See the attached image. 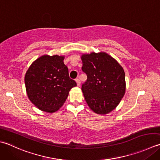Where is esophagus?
Returning a JSON list of instances; mask_svg holds the SVG:
<instances>
[{"label": "esophagus", "instance_id": "esophagus-1", "mask_svg": "<svg viewBox=\"0 0 160 160\" xmlns=\"http://www.w3.org/2000/svg\"><path fill=\"white\" fill-rule=\"evenodd\" d=\"M75 81H76V82H77V86H80V83H81L80 80H79V79H76Z\"/></svg>", "mask_w": 160, "mask_h": 160}]
</instances>
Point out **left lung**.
<instances>
[{
    "instance_id": "1",
    "label": "left lung",
    "mask_w": 160,
    "mask_h": 160,
    "mask_svg": "<svg viewBox=\"0 0 160 160\" xmlns=\"http://www.w3.org/2000/svg\"><path fill=\"white\" fill-rule=\"evenodd\" d=\"M81 59V69L87 75L81 90L88 105L100 115L111 112L125 94V73L122 67L104 52L84 54Z\"/></svg>"
}]
</instances>
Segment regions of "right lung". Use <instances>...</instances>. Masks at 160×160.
<instances>
[{"label": "right lung", "mask_w": 160, "mask_h": 160, "mask_svg": "<svg viewBox=\"0 0 160 160\" xmlns=\"http://www.w3.org/2000/svg\"><path fill=\"white\" fill-rule=\"evenodd\" d=\"M63 59L58 55H45L33 62L25 74L29 99L43 111L56 112L66 102L70 89L77 86Z\"/></svg>", "instance_id": "right-lung-1"}]
</instances>
